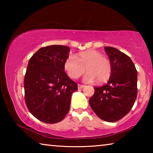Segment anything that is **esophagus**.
I'll use <instances>...</instances> for the list:
<instances>
[{
	"label": "esophagus",
	"instance_id": "1",
	"mask_svg": "<svg viewBox=\"0 0 153 153\" xmlns=\"http://www.w3.org/2000/svg\"><path fill=\"white\" fill-rule=\"evenodd\" d=\"M77 86H78V89H82V88H84L85 86H84V85L78 84V85H77Z\"/></svg>",
	"mask_w": 153,
	"mask_h": 153
}]
</instances>
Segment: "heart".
Returning <instances> with one entry per match:
<instances>
[{
    "label": "heart",
    "instance_id": "heart-1",
    "mask_svg": "<svg viewBox=\"0 0 153 153\" xmlns=\"http://www.w3.org/2000/svg\"><path fill=\"white\" fill-rule=\"evenodd\" d=\"M65 70L73 79L78 78L84 74L85 68L88 71L84 76V81L104 82L109 78L111 65L107 58L99 52L94 50L86 51L69 56L64 63Z\"/></svg>",
    "mask_w": 153,
    "mask_h": 153
}]
</instances>
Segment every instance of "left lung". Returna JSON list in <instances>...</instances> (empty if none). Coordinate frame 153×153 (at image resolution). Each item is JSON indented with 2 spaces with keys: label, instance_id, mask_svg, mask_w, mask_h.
Returning <instances> with one entry per match:
<instances>
[{
  "label": "left lung",
  "instance_id": "obj_1",
  "mask_svg": "<svg viewBox=\"0 0 153 153\" xmlns=\"http://www.w3.org/2000/svg\"><path fill=\"white\" fill-rule=\"evenodd\" d=\"M109 58L111 74L105 86L95 87L89 104L98 117L115 122L126 115L137 97L138 75L136 67L128 55L117 48L105 46Z\"/></svg>",
  "mask_w": 153,
  "mask_h": 153
}]
</instances>
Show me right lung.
I'll use <instances>...</instances> for the list:
<instances>
[{
	"label": "right lung",
	"mask_w": 153,
	"mask_h": 153,
	"mask_svg": "<svg viewBox=\"0 0 153 153\" xmlns=\"http://www.w3.org/2000/svg\"><path fill=\"white\" fill-rule=\"evenodd\" d=\"M70 49L63 45L40 48L28 62L24 78L25 102L34 117L46 123L62 121L77 84L65 72Z\"/></svg>",
	"instance_id": "obj_1"
}]
</instances>
